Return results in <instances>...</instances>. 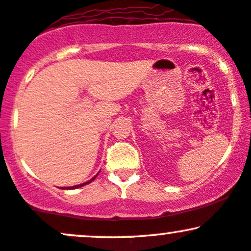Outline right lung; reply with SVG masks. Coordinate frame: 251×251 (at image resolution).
<instances>
[{"label":"right lung","mask_w":251,"mask_h":251,"mask_svg":"<svg viewBox=\"0 0 251 251\" xmlns=\"http://www.w3.org/2000/svg\"><path fill=\"white\" fill-rule=\"evenodd\" d=\"M96 176H97V175H96ZM96 176H93V177H92V179H91V180H89V181H87V182L80 183V185H77V186H74V187H66V188H65V189H76V188H79V187H83V186H85V185H87V183L92 182V181L96 179Z\"/></svg>","instance_id":"1"}]
</instances>
